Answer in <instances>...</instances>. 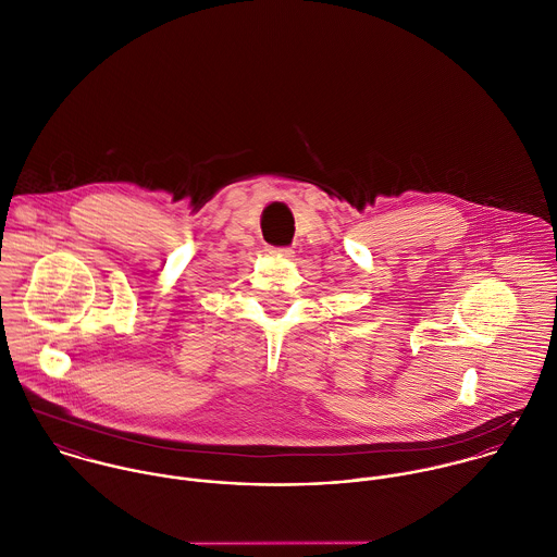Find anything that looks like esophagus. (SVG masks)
Returning a JSON list of instances; mask_svg holds the SVG:
<instances>
[{"mask_svg": "<svg viewBox=\"0 0 557 557\" xmlns=\"http://www.w3.org/2000/svg\"><path fill=\"white\" fill-rule=\"evenodd\" d=\"M267 251L275 258H293V253H295L290 247H269Z\"/></svg>", "mask_w": 557, "mask_h": 557, "instance_id": "obj_1", "label": "esophagus"}]
</instances>
